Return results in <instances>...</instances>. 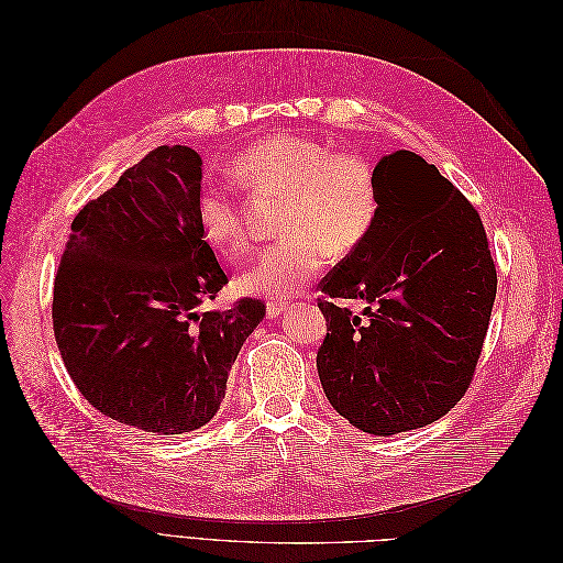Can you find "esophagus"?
I'll use <instances>...</instances> for the list:
<instances>
[{
    "label": "esophagus",
    "mask_w": 563,
    "mask_h": 563,
    "mask_svg": "<svg viewBox=\"0 0 563 563\" xmlns=\"http://www.w3.org/2000/svg\"><path fill=\"white\" fill-rule=\"evenodd\" d=\"M288 310V302H267V317L272 319V317H279L282 312H286Z\"/></svg>",
    "instance_id": "esophagus-1"
}]
</instances>
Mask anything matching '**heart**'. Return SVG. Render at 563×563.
I'll return each mask as SVG.
<instances>
[{
  "mask_svg": "<svg viewBox=\"0 0 563 563\" xmlns=\"http://www.w3.org/2000/svg\"><path fill=\"white\" fill-rule=\"evenodd\" d=\"M230 176L253 199L284 197L279 234L242 275L249 294L286 300L314 279L327 253L333 258L360 249L376 228L380 192L376 172L356 152H333L308 135L277 133L251 143L230 164ZM203 240L242 258L251 249L246 213L228 190H207L197 203Z\"/></svg>",
  "mask_w": 563,
  "mask_h": 563,
  "instance_id": "1",
  "label": "heart"
}]
</instances>
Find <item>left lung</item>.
Here are the masks:
<instances>
[{
	"mask_svg": "<svg viewBox=\"0 0 563 563\" xmlns=\"http://www.w3.org/2000/svg\"><path fill=\"white\" fill-rule=\"evenodd\" d=\"M368 240L319 284L329 331L319 380L354 428L389 437L446 416L465 397L498 291L482 216L411 150L376 168ZM335 297L367 300L362 318Z\"/></svg>",
	"mask_w": 563,
	"mask_h": 563,
	"instance_id": "left-lung-1",
	"label": "left lung"
}]
</instances>
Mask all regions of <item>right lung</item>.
<instances>
[{
	"mask_svg": "<svg viewBox=\"0 0 563 563\" xmlns=\"http://www.w3.org/2000/svg\"><path fill=\"white\" fill-rule=\"evenodd\" d=\"M201 157L159 145L73 220L54 284V333L100 413L157 434L207 424L265 302L199 312L228 284L203 240Z\"/></svg>",
	"mask_w": 563,
	"mask_h": 563,
	"instance_id": "obj_1",
	"label": "right lung"
}]
</instances>
